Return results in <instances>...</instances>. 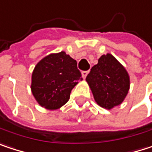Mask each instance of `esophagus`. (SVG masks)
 <instances>
[{
  "label": "esophagus",
  "instance_id": "esophagus-1",
  "mask_svg": "<svg viewBox=\"0 0 152 152\" xmlns=\"http://www.w3.org/2000/svg\"><path fill=\"white\" fill-rule=\"evenodd\" d=\"M88 74V71H82L81 72V75H82V78L83 79H86V75Z\"/></svg>",
  "mask_w": 152,
  "mask_h": 152
}]
</instances>
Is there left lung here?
<instances>
[{
    "mask_svg": "<svg viewBox=\"0 0 152 152\" xmlns=\"http://www.w3.org/2000/svg\"><path fill=\"white\" fill-rule=\"evenodd\" d=\"M86 80L95 102L106 109L122 104L130 86L127 70L110 53L98 59V64L91 68Z\"/></svg>",
    "mask_w": 152,
    "mask_h": 152,
    "instance_id": "left-lung-1",
    "label": "left lung"
}]
</instances>
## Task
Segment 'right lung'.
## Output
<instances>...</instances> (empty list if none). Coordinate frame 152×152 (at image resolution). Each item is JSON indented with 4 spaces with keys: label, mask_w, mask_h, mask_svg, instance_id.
I'll use <instances>...</instances> for the list:
<instances>
[{
    "label": "right lung",
    "mask_w": 152,
    "mask_h": 152,
    "mask_svg": "<svg viewBox=\"0 0 152 152\" xmlns=\"http://www.w3.org/2000/svg\"><path fill=\"white\" fill-rule=\"evenodd\" d=\"M82 80L75 59L65 51L50 53L35 66L31 75V92L41 107L60 108L70 99L72 88Z\"/></svg>",
    "instance_id": "obj_1"
}]
</instances>
